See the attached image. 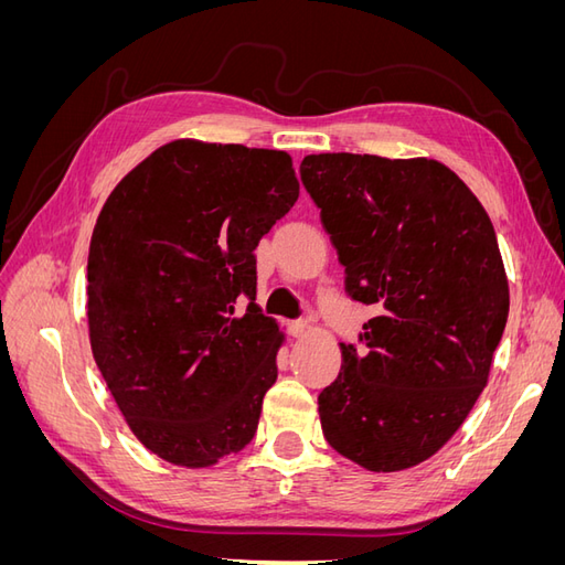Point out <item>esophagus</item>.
<instances>
[{
    "label": "esophagus",
    "instance_id": "1",
    "mask_svg": "<svg viewBox=\"0 0 565 565\" xmlns=\"http://www.w3.org/2000/svg\"><path fill=\"white\" fill-rule=\"evenodd\" d=\"M309 328H311V324L306 322V320H292V322H289V334L299 339V337H303L306 332H309Z\"/></svg>",
    "mask_w": 565,
    "mask_h": 565
}]
</instances>
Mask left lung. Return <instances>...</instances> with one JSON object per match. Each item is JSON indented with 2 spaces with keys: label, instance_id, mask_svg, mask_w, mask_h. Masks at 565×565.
I'll return each instance as SVG.
<instances>
[{
  "label": "left lung",
  "instance_id": "8db88e82",
  "mask_svg": "<svg viewBox=\"0 0 565 565\" xmlns=\"http://www.w3.org/2000/svg\"><path fill=\"white\" fill-rule=\"evenodd\" d=\"M301 183L344 266L349 299L374 306L318 396L322 436L370 471L438 452L488 382L509 285L498 235L467 183L436 160L306 156Z\"/></svg>",
  "mask_w": 565,
  "mask_h": 565
}]
</instances>
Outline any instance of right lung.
Returning <instances> with one entry per match:
<instances>
[{
  "instance_id": "right-lung-1",
  "label": "right lung",
  "mask_w": 565,
  "mask_h": 565,
  "mask_svg": "<svg viewBox=\"0 0 565 565\" xmlns=\"http://www.w3.org/2000/svg\"><path fill=\"white\" fill-rule=\"evenodd\" d=\"M297 198L282 150L172 141L98 214L94 361L134 436L172 465L212 467L256 434L282 337L254 303V249ZM241 296L250 303L237 315Z\"/></svg>"
}]
</instances>
